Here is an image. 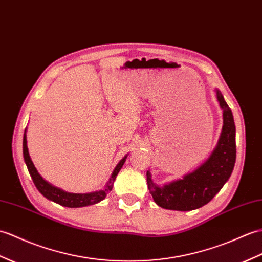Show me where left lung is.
<instances>
[{
    "label": "left lung",
    "mask_w": 262,
    "mask_h": 262,
    "mask_svg": "<svg viewBox=\"0 0 262 262\" xmlns=\"http://www.w3.org/2000/svg\"><path fill=\"white\" fill-rule=\"evenodd\" d=\"M215 94L222 109L223 126L209 159L193 172L163 186L154 183L149 171L146 174L149 193L155 203L163 209L191 211L208 204L220 192L233 171L236 156L233 115L221 91L215 89Z\"/></svg>",
    "instance_id": "obj_1"
}]
</instances>
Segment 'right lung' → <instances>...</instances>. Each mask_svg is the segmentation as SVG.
Here are the masks:
<instances>
[{"label": "right lung", "mask_w": 262, "mask_h": 262, "mask_svg": "<svg viewBox=\"0 0 262 262\" xmlns=\"http://www.w3.org/2000/svg\"><path fill=\"white\" fill-rule=\"evenodd\" d=\"M127 156H128V154L125 155L124 159L120 160V162L117 164V166L115 167L111 179H109V181L107 182V184L103 190L91 192V193H69V192H66V191L61 190V188L53 186L39 174L38 169L35 168L33 162L31 161V157H30V155H29V149H28V145H27V128H26V130H24L23 157H24V162H26V164H27L28 171H29L30 175H31L34 185L36 186L38 191L45 198H47L50 201H53V202H56L62 206H67V208H82V206H88V205H93V204L98 203V202H100V201L105 199L107 193L113 190L114 182H115V180H116V176L119 173L120 168L123 167Z\"/></svg>", "instance_id": "1"}]
</instances>
